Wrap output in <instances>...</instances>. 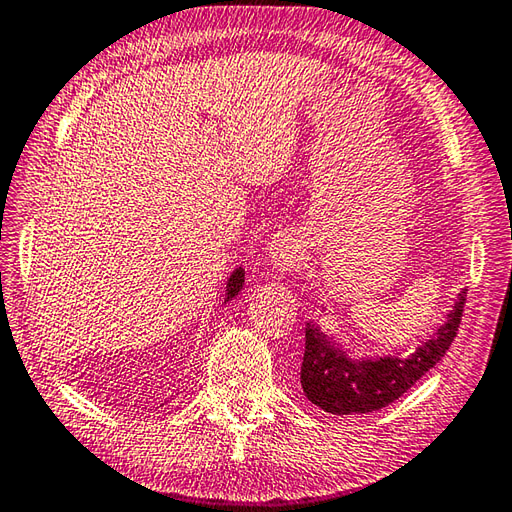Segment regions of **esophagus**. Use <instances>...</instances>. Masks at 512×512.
<instances>
[{"label":"esophagus","instance_id":"1","mask_svg":"<svg viewBox=\"0 0 512 512\" xmlns=\"http://www.w3.org/2000/svg\"><path fill=\"white\" fill-rule=\"evenodd\" d=\"M299 244L295 235L290 233H277L270 242V264L279 273H288V270L299 266Z\"/></svg>","mask_w":512,"mask_h":512}]
</instances>
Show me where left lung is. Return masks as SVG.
Wrapping results in <instances>:
<instances>
[{
	"label": "left lung",
	"mask_w": 512,
	"mask_h": 512,
	"mask_svg": "<svg viewBox=\"0 0 512 512\" xmlns=\"http://www.w3.org/2000/svg\"><path fill=\"white\" fill-rule=\"evenodd\" d=\"M464 303L466 288H462L447 321L436 334L409 354L352 358L339 343L321 332L317 323H306V352L301 363L303 394L314 405L336 416L387 407L447 354L458 334Z\"/></svg>",
	"instance_id": "left-lung-1"
}]
</instances>
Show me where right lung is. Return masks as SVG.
Segmentation results:
<instances>
[{"instance_id":"obj_1","label":"right lung","mask_w":512,"mask_h":512,"mask_svg":"<svg viewBox=\"0 0 512 512\" xmlns=\"http://www.w3.org/2000/svg\"><path fill=\"white\" fill-rule=\"evenodd\" d=\"M244 286V268H235L233 275L228 277L226 281V297H224V303L231 301L233 297L239 295V290H242Z\"/></svg>"}]
</instances>
